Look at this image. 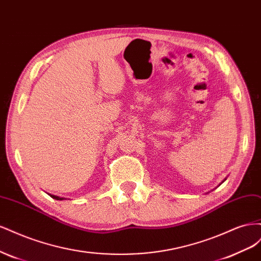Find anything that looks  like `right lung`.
I'll return each instance as SVG.
<instances>
[{
	"label": "right lung",
	"mask_w": 261,
	"mask_h": 261,
	"mask_svg": "<svg viewBox=\"0 0 261 261\" xmlns=\"http://www.w3.org/2000/svg\"><path fill=\"white\" fill-rule=\"evenodd\" d=\"M52 198H54V199H57V200H63L64 198H61V197H59V196H55V195H50Z\"/></svg>",
	"instance_id": "obj_1"
}]
</instances>
